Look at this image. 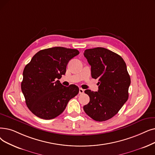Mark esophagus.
Segmentation results:
<instances>
[{"mask_svg": "<svg viewBox=\"0 0 155 155\" xmlns=\"http://www.w3.org/2000/svg\"><path fill=\"white\" fill-rule=\"evenodd\" d=\"M84 89H82V88H80L79 89V94H84Z\"/></svg>", "mask_w": 155, "mask_h": 155, "instance_id": "1", "label": "esophagus"}]
</instances>
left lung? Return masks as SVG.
Here are the masks:
<instances>
[{
	"label": "left lung",
	"mask_w": 155,
	"mask_h": 155,
	"mask_svg": "<svg viewBox=\"0 0 155 155\" xmlns=\"http://www.w3.org/2000/svg\"><path fill=\"white\" fill-rule=\"evenodd\" d=\"M91 66V76L99 79L97 92L85 90L90 97L84 110L93 120L111 118L129 98L130 78L123 58L103 48L86 49L84 53Z\"/></svg>",
	"instance_id": "obj_1"
}]
</instances>
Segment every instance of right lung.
Returning a JSON list of instances; mask_svg holds the SVG:
<instances>
[{
    "label": "right lung",
    "instance_id": "add662e5",
    "mask_svg": "<svg viewBox=\"0 0 155 155\" xmlns=\"http://www.w3.org/2000/svg\"><path fill=\"white\" fill-rule=\"evenodd\" d=\"M77 49L55 47L38 51L26 65L21 91L28 109L44 120L54 118L65 110L69 101L78 94L75 85H63L59 80L66 73Z\"/></svg>",
    "mask_w": 155,
    "mask_h": 155
}]
</instances>
